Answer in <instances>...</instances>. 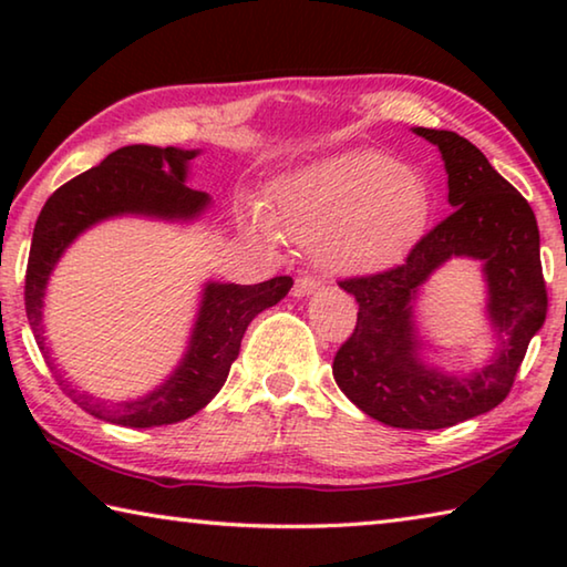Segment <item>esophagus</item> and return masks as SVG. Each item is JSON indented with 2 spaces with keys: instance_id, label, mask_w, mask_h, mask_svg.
I'll list each match as a JSON object with an SVG mask.
<instances>
[{
  "instance_id": "obj_1",
  "label": "esophagus",
  "mask_w": 567,
  "mask_h": 567,
  "mask_svg": "<svg viewBox=\"0 0 567 567\" xmlns=\"http://www.w3.org/2000/svg\"><path fill=\"white\" fill-rule=\"evenodd\" d=\"M320 287V282L315 280V277H310V275H300L295 280V287H292V295L295 297H307V295H312L315 290H318Z\"/></svg>"
}]
</instances>
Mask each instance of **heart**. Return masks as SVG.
<instances>
[{
	"mask_svg": "<svg viewBox=\"0 0 567 567\" xmlns=\"http://www.w3.org/2000/svg\"><path fill=\"white\" fill-rule=\"evenodd\" d=\"M430 187L417 172L378 150H352L310 167L277 192L275 213L247 209V225L265 239L318 243L330 270L385 265L425 227Z\"/></svg>",
	"mask_w": 567,
	"mask_h": 567,
	"instance_id": "heart-1",
	"label": "heart"
}]
</instances>
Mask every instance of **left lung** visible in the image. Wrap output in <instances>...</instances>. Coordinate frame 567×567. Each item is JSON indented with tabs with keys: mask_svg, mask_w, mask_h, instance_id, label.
I'll return each mask as SVG.
<instances>
[{
	"mask_svg": "<svg viewBox=\"0 0 567 567\" xmlns=\"http://www.w3.org/2000/svg\"><path fill=\"white\" fill-rule=\"evenodd\" d=\"M415 134L437 145L445 159L453 213L422 235L400 265L338 282L360 310L334 354L332 375L364 415L390 427L440 430L491 412L507 398L527 344L548 315V290L527 199L473 142L447 130L415 127ZM455 256L484 260L488 313L502 342L492 364L470 379L427 369L411 324L416 290Z\"/></svg>",
	"mask_w": 567,
	"mask_h": 567,
	"instance_id": "obj_1",
	"label": "left lung"
}]
</instances>
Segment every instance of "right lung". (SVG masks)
<instances>
[{"mask_svg":"<svg viewBox=\"0 0 567 567\" xmlns=\"http://www.w3.org/2000/svg\"><path fill=\"white\" fill-rule=\"evenodd\" d=\"M195 150L130 145L104 157L74 179L66 182L47 199L37 217L30 262L24 277V307L30 318L34 340L40 344L50 370V350L44 348L42 300L47 280L56 260L84 229L117 215H147L159 219H192L207 207V192L189 189L187 162ZM292 277L280 275L260 285H223L209 282L205 287L203 305L192 330L187 354L182 358L165 385L152 390L147 398L130 402H100L92 395L64 385L84 412L104 422L124 427H159L187 420L203 410L225 385L229 368L237 360L239 344L247 324L267 307H272L290 292Z\"/></svg>","mask_w":567,"mask_h":567,"instance_id":"obj_1","label":"right lung"}]
</instances>
